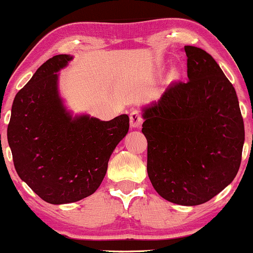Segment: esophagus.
<instances>
[{"instance_id": "esophagus-1", "label": "esophagus", "mask_w": 253, "mask_h": 253, "mask_svg": "<svg viewBox=\"0 0 253 253\" xmlns=\"http://www.w3.org/2000/svg\"><path fill=\"white\" fill-rule=\"evenodd\" d=\"M129 120H130V126H132L133 128H135V127H139L140 125L142 124V117H141V113H140V111H132V112H130Z\"/></svg>"}]
</instances>
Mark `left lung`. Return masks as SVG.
Returning <instances> with one entry per match:
<instances>
[{
    "label": "left lung",
    "mask_w": 253,
    "mask_h": 253,
    "mask_svg": "<svg viewBox=\"0 0 253 253\" xmlns=\"http://www.w3.org/2000/svg\"><path fill=\"white\" fill-rule=\"evenodd\" d=\"M186 82H174L142 109L147 173L154 190L178 205L209 202L231 184L245 130L238 97L215 60L185 45Z\"/></svg>",
    "instance_id": "8db88e82"
}]
</instances>
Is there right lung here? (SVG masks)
<instances>
[{"mask_svg":"<svg viewBox=\"0 0 253 253\" xmlns=\"http://www.w3.org/2000/svg\"><path fill=\"white\" fill-rule=\"evenodd\" d=\"M71 55L47 60L15 96L8 144L17 174L49 204L79 202L99 188L108 160L129 128L127 114L101 121L67 111L57 72Z\"/></svg>","mask_w":253,"mask_h":253,"instance_id":"obj_1","label":"right lung"}]
</instances>
